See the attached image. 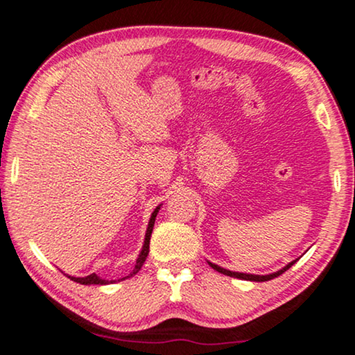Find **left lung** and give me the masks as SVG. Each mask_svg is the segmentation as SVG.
I'll return each instance as SVG.
<instances>
[{"instance_id":"obj_1","label":"left lung","mask_w":355,"mask_h":355,"mask_svg":"<svg viewBox=\"0 0 355 355\" xmlns=\"http://www.w3.org/2000/svg\"><path fill=\"white\" fill-rule=\"evenodd\" d=\"M293 262H295V261H293ZM293 262H290V264L285 266L284 269H280L279 272H274V274H269V275H254V274H241V272H232V270H227V269L220 268V266H217V264H211V262H209V264H210L211 268H214L215 270H217V272H220V274H225V275H230V277H236V279H243V280H252V282H266V280H270V279L277 277V275H280V274H284L285 270L292 268V266H293Z\"/></svg>"}]
</instances>
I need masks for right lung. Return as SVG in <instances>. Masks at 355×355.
I'll list each match as a JSON object with an SVG mask.
<instances>
[{
    "label": "right lung",
    "mask_w": 355,
    "mask_h": 355,
    "mask_svg": "<svg viewBox=\"0 0 355 355\" xmlns=\"http://www.w3.org/2000/svg\"><path fill=\"white\" fill-rule=\"evenodd\" d=\"M158 210H159V207H156L153 214H151V218H150L148 228H146V234H145V245H144V250H141L140 256H138L137 264H135V269H133L132 272L128 274L127 277H123V279H128V277H130V275H135V274L138 272V270L141 269V266H144V262H145V259H146V256H148V252H150V238H151V232H153L155 218H156V215H158ZM68 277H70V275H68ZM70 279H71V280H75V282H78V284H81V285H91V284H96V285H105V284H109V280L101 279V277H98V275H96V274L86 275V277H70Z\"/></svg>",
    "instance_id": "add662e5"
}]
</instances>
